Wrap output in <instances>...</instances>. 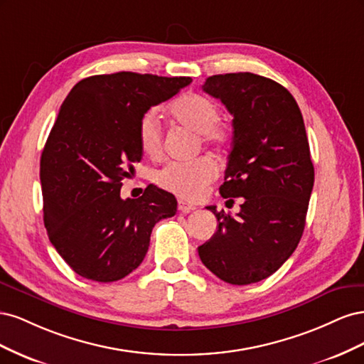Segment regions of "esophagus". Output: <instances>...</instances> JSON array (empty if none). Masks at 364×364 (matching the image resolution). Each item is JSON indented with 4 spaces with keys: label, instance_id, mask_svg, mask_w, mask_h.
<instances>
[{
    "label": "esophagus",
    "instance_id": "esophagus-1",
    "mask_svg": "<svg viewBox=\"0 0 364 364\" xmlns=\"http://www.w3.org/2000/svg\"><path fill=\"white\" fill-rule=\"evenodd\" d=\"M178 209H179L181 213H183V214H188V213H193L194 209H197V208L194 205H191V203H186L185 200H179Z\"/></svg>",
    "mask_w": 364,
    "mask_h": 364
}]
</instances>
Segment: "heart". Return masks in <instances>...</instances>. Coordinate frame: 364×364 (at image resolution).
Returning <instances> with one entry per match:
<instances>
[{"label":"heart","mask_w":364,"mask_h":364,"mask_svg":"<svg viewBox=\"0 0 364 364\" xmlns=\"http://www.w3.org/2000/svg\"><path fill=\"white\" fill-rule=\"evenodd\" d=\"M171 117L179 124L197 132L206 147L223 150L230 141V130L220 123V107L202 94H185L170 106ZM139 146L146 155L158 158L162 151V130L153 111L142 115L138 127ZM217 174L215 162L206 156L191 161H171L156 173L162 190L186 200L200 199Z\"/></svg>","instance_id":"b5f03b06"}]
</instances>
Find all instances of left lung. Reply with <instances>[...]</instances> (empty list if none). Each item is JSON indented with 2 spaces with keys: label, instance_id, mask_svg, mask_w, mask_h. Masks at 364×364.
<instances>
[{
  "label": "left lung",
  "instance_id": "obj_1",
  "mask_svg": "<svg viewBox=\"0 0 364 364\" xmlns=\"http://www.w3.org/2000/svg\"><path fill=\"white\" fill-rule=\"evenodd\" d=\"M202 90L234 117L220 194L243 203L237 217L206 206L218 229L199 257L222 281L247 285L277 272L301 241L314 183L304 118L282 85L258 74L211 75Z\"/></svg>",
  "mask_w": 364,
  "mask_h": 364
}]
</instances>
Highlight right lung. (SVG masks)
<instances>
[{
	"label": "right lung",
	"mask_w": 364,
	"mask_h": 364,
	"mask_svg": "<svg viewBox=\"0 0 364 364\" xmlns=\"http://www.w3.org/2000/svg\"><path fill=\"white\" fill-rule=\"evenodd\" d=\"M190 83L130 71L91 75L62 103L41 156L43 225L80 277H127L144 259L153 226L176 214L174 196L155 185L138 199H121L119 191L142 158V115Z\"/></svg>",
	"instance_id": "1"
}]
</instances>
